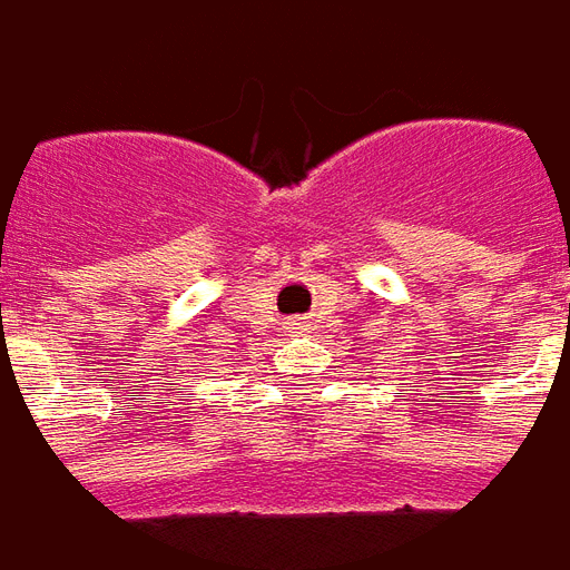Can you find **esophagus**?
I'll use <instances>...</instances> for the list:
<instances>
[{
	"mask_svg": "<svg viewBox=\"0 0 570 570\" xmlns=\"http://www.w3.org/2000/svg\"><path fill=\"white\" fill-rule=\"evenodd\" d=\"M286 330H305V317H296V321H289Z\"/></svg>",
	"mask_w": 570,
	"mask_h": 570,
	"instance_id": "1",
	"label": "esophagus"
}]
</instances>
